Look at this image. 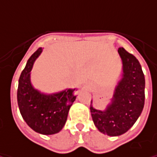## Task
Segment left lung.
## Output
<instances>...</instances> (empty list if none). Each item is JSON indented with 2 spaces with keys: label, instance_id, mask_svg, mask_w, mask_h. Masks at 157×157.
Here are the masks:
<instances>
[{
  "label": "left lung",
  "instance_id": "obj_1",
  "mask_svg": "<svg viewBox=\"0 0 157 157\" xmlns=\"http://www.w3.org/2000/svg\"><path fill=\"white\" fill-rule=\"evenodd\" d=\"M122 68L113 97L105 109H95L91 101L90 111L94 125L108 136L128 132L142 113L144 105L145 80L139 60L123 48L118 49Z\"/></svg>",
  "mask_w": 157,
  "mask_h": 157
}]
</instances>
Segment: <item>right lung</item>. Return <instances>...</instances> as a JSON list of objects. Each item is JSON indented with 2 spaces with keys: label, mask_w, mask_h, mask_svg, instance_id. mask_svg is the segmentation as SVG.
Segmentation results:
<instances>
[{
  "label": "right lung",
  "mask_w": 157,
  "mask_h": 157,
  "mask_svg": "<svg viewBox=\"0 0 157 157\" xmlns=\"http://www.w3.org/2000/svg\"><path fill=\"white\" fill-rule=\"evenodd\" d=\"M43 48L30 56L22 71L17 87V105L22 117L35 132L52 135L60 132L67 121L68 113L76 98L75 88H67L54 94H45L35 88L30 75L35 61Z\"/></svg>",
  "instance_id": "add662e5"
}]
</instances>
